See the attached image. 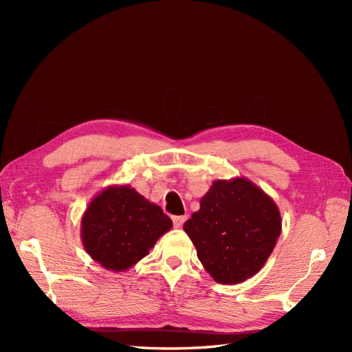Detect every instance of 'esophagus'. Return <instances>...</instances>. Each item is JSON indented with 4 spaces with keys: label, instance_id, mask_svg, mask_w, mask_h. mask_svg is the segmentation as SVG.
<instances>
[{
    "label": "esophagus",
    "instance_id": "esophagus-1",
    "mask_svg": "<svg viewBox=\"0 0 352 352\" xmlns=\"http://www.w3.org/2000/svg\"><path fill=\"white\" fill-rule=\"evenodd\" d=\"M186 219H188V216L185 214V216H175L173 217V225H175V228H180L184 225V223L186 221Z\"/></svg>",
    "mask_w": 352,
    "mask_h": 352
}]
</instances>
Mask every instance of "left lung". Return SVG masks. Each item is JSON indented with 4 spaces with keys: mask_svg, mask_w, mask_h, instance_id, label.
Instances as JSON below:
<instances>
[{
    "mask_svg": "<svg viewBox=\"0 0 352 352\" xmlns=\"http://www.w3.org/2000/svg\"><path fill=\"white\" fill-rule=\"evenodd\" d=\"M184 230L211 278L235 285L263 269L279 239L282 219L272 197L250 179H217Z\"/></svg>",
    "mask_w": 352,
    "mask_h": 352,
    "instance_id": "left-lung-1",
    "label": "left lung"
}]
</instances>
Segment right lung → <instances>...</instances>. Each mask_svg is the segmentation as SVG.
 <instances>
[{
  "label": "right lung",
  "instance_id": "1",
  "mask_svg": "<svg viewBox=\"0 0 352 352\" xmlns=\"http://www.w3.org/2000/svg\"><path fill=\"white\" fill-rule=\"evenodd\" d=\"M172 226L163 210L131 185H110L85 210L80 238L94 261L119 273L146 257Z\"/></svg>",
  "mask_w": 352,
  "mask_h": 352
}]
</instances>
